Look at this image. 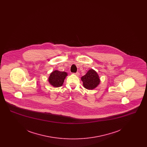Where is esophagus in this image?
Here are the masks:
<instances>
[{"label": "esophagus", "mask_w": 147, "mask_h": 147, "mask_svg": "<svg viewBox=\"0 0 147 147\" xmlns=\"http://www.w3.org/2000/svg\"><path fill=\"white\" fill-rule=\"evenodd\" d=\"M74 74H76V76H78L79 75V72H77V73H74Z\"/></svg>", "instance_id": "esophagus-1"}]
</instances>
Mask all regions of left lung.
<instances>
[{"label": "left lung", "mask_w": 147, "mask_h": 147, "mask_svg": "<svg viewBox=\"0 0 147 147\" xmlns=\"http://www.w3.org/2000/svg\"><path fill=\"white\" fill-rule=\"evenodd\" d=\"M84 88L88 90H92L100 84V80L96 71L94 69L88 70L85 75L81 78Z\"/></svg>", "instance_id": "8db88e82"}]
</instances>
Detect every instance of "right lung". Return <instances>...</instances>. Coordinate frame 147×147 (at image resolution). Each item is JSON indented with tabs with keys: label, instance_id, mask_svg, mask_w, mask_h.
<instances>
[{
	"label": "right lung",
	"instance_id": "obj_1",
	"mask_svg": "<svg viewBox=\"0 0 147 147\" xmlns=\"http://www.w3.org/2000/svg\"><path fill=\"white\" fill-rule=\"evenodd\" d=\"M67 75V73L65 71L55 70L51 73L49 78V84L54 87H60L62 86Z\"/></svg>",
	"mask_w": 147,
	"mask_h": 147
}]
</instances>
